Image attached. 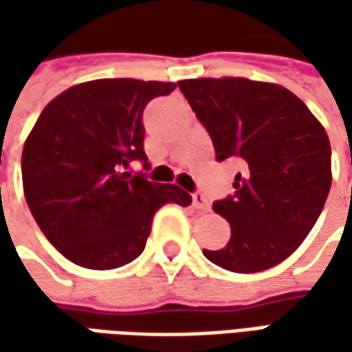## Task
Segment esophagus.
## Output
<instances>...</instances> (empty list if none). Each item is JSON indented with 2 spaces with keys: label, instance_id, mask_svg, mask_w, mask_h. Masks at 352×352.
Here are the masks:
<instances>
[{
  "label": "esophagus",
  "instance_id": "34e87169",
  "mask_svg": "<svg viewBox=\"0 0 352 352\" xmlns=\"http://www.w3.org/2000/svg\"><path fill=\"white\" fill-rule=\"evenodd\" d=\"M192 201H194V208L197 211H210V199L204 196L201 192H194L192 194Z\"/></svg>",
  "mask_w": 352,
  "mask_h": 352
}]
</instances>
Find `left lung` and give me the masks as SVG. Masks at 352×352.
<instances>
[{
	"label": "left lung",
	"mask_w": 352,
	"mask_h": 352,
	"mask_svg": "<svg viewBox=\"0 0 352 352\" xmlns=\"http://www.w3.org/2000/svg\"><path fill=\"white\" fill-rule=\"evenodd\" d=\"M215 158L235 160V194L213 201L231 239L204 256L231 272H261L302 245L331 188V144L300 98L247 78L178 82Z\"/></svg>",
	"instance_id": "8db88e82"
}]
</instances>
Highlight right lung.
Returning <instances> with one entry per match:
<instances>
[{"mask_svg":"<svg viewBox=\"0 0 352 352\" xmlns=\"http://www.w3.org/2000/svg\"><path fill=\"white\" fill-rule=\"evenodd\" d=\"M176 84L131 78L94 80L62 91L43 109L23 146L27 206L70 263L111 270L135 261L164 204L190 206L176 184L125 172L148 168L142 111Z\"/></svg>","mask_w":352,"mask_h":352,"instance_id":"add662e5","label":"right lung"}]
</instances>
